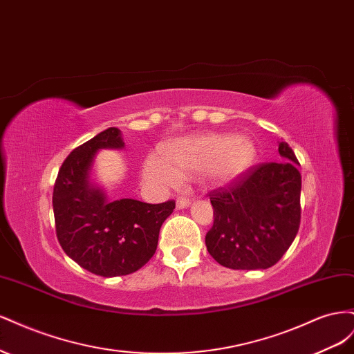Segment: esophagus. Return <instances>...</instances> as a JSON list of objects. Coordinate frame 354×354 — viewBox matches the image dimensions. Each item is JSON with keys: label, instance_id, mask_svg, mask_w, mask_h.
I'll use <instances>...</instances> for the list:
<instances>
[{"label": "esophagus", "instance_id": "obj_1", "mask_svg": "<svg viewBox=\"0 0 354 354\" xmlns=\"http://www.w3.org/2000/svg\"><path fill=\"white\" fill-rule=\"evenodd\" d=\"M189 205H190V199H189V198H186V196L177 198V208H178V209H185V208H187Z\"/></svg>", "mask_w": 354, "mask_h": 354}]
</instances>
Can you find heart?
I'll return each instance as SVG.
<instances>
[{
	"label": "heart",
	"mask_w": 354,
	"mask_h": 354,
	"mask_svg": "<svg viewBox=\"0 0 354 354\" xmlns=\"http://www.w3.org/2000/svg\"><path fill=\"white\" fill-rule=\"evenodd\" d=\"M254 146L246 137L209 134L187 137L169 145L162 159L151 156L145 164L149 178L167 186L178 183V177L208 171L216 181H226L250 165Z\"/></svg>",
	"instance_id": "heart-1"
}]
</instances>
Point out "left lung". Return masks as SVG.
I'll list each match as a JSON object with an SVG mask.
<instances>
[{
	"instance_id": "1",
	"label": "left lung",
	"mask_w": 354,
	"mask_h": 354,
	"mask_svg": "<svg viewBox=\"0 0 354 354\" xmlns=\"http://www.w3.org/2000/svg\"><path fill=\"white\" fill-rule=\"evenodd\" d=\"M277 162L251 167L227 187L209 194L214 224L207 250L233 270L269 269L294 242L301 220V174L286 142H279Z\"/></svg>"
}]
</instances>
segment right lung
Returning <instances> with one entry per match:
<instances>
[{
	"instance_id": "1",
	"label": "right lung",
	"mask_w": 354,
	"mask_h": 354,
	"mask_svg": "<svg viewBox=\"0 0 354 354\" xmlns=\"http://www.w3.org/2000/svg\"><path fill=\"white\" fill-rule=\"evenodd\" d=\"M115 127L73 149L62 164L53 190L59 243L82 269L103 277L137 272L152 259L159 230L176 208L174 201L146 203L136 199L108 201L90 181L100 149H122Z\"/></svg>"
}]
</instances>
